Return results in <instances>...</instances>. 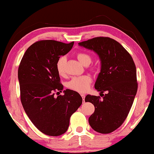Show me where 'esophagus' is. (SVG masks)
<instances>
[{"label":"esophagus","mask_w":154,"mask_h":154,"mask_svg":"<svg viewBox=\"0 0 154 154\" xmlns=\"http://www.w3.org/2000/svg\"><path fill=\"white\" fill-rule=\"evenodd\" d=\"M81 96H82V98H83V102L84 103L85 102V94H81Z\"/></svg>","instance_id":"esophagus-1"}]
</instances>
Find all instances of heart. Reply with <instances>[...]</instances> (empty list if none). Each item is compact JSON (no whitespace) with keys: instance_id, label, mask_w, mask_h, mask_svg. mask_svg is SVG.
I'll list each match as a JSON object with an SVG mask.
<instances>
[{"instance_id":"heart-1","label":"heart","mask_w":154,"mask_h":154,"mask_svg":"<svg viewBox=\"0 0 154 154\" xmlns=\"http://www.w3.org/2000/svg\"><path fill=\"white\" fill-rule=\"evenodd\" d=\"M78 60L83 66L89 65L92 61V57L89 54L85 52H80L77 54ZM66 57L62 56L58 59L56 64V69L60 75H64L65 73L64 65L66 63ZM92 79L89 75H82V76L74 77L67 83V86L75 92L83 93L87 92L90 88Z\"/></svg>"}]
</instances>
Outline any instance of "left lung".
<instances>
[{
	"label": "left lung",
	"mask_w": 154,
	"mask_h": 154,
	"mask_svg": "<svg viewBox=\"0 0 154 154\" xmlns=\"http://www.w3.org/2000/svg\"><path fill=\"white\" fill-rule=\"evenodd\" d=\"M78 45L95 52L100 61L94 88L103 98L85 96V102L95 107L89 124L96 132L111 133L123 124L133 104L138 88L134 62L124 47L111 38L96 37Z\"/></svg>",
	"instance_id": "left-lung-1"
}]
</instances>
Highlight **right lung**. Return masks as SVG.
<instances>
[{
	"label": "right lung",
	"mask_w": 154,
	"mask_h": 154,
	"mask_svg": "<svg viewBox=\"0 0 154 154\" xmlns=\"http://www.w3.org/2000/svg\"><path fill=\"white\" fill-rule=\"evenodd\" d=\"M73 44L52 40L36 42L26 51L18 69L21 102L26 113L49 136L65 133L70 118L82 104L79 94L69 89L63 91V96L54 97V91L62 92L64 88L60 83L57 62Z\"/></svg>",
	"instance_id": "right-lung-1"
}]
</instances>
